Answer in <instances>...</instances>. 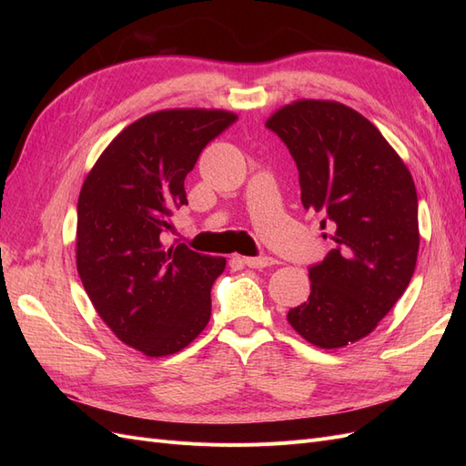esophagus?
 <instances>
[{"label":"esophagus","instance_id":"obj_1","mask_svg":"<svg viewBox=\"0 0 466 466\" xmlns=\"http://www.w3.org/2000/svg\"><path fill=\"white\" fill-rule=\"evenodd\" d=\"M243 262L248 268H266V266H274L278 260L272 257H247L243 258Z\"/></svg>","mask_w":466,"mask_h":466}]
</instances>
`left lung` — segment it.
Returning <instances> with one entry per match:
<instances>
[{
	"label": "left lung",
	"mask_w": 466,
	"mask_h": 466,
	"mask_svg": "<svg viewBox=\"0 0 466 466\" xmlns=\"http://www.w3.org/2000/svg\"><path fill=\"white\" fill-rule=\"evenodd\" d=\"M299 171L305 209L324 214L336 247L309 268L311 293L288 322L322 350L373 332L400 299L416 268L418 196L410 171L360 112L301 98L266 120Z\"/></svg>",
	"instance_id": "8db88e82"
}]
</instances>
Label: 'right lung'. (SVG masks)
I'll list each match as a JSON object with an SVG mask.
<instances>
[{"instance_id": "1", "label": "right lung", "mask_w": 466, "mask_h": 466, "mask_svg": "<svg viewBox=\"0 0 466 466\" xmlns=\"http://www.w3.org/2000/svg\"><path fill=\"white\" fill-rule=\"evenodd\" d=\"M237 120L218 108H171L132 122L101 153L77 202V272L118 340L149 358L171 356L211 315L223 257L165 247L185 178L202 149Z\"/></svg>"}]
</instances>
